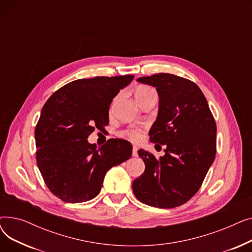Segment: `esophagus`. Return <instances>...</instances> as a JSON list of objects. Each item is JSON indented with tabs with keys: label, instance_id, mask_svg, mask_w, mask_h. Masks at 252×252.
<instances>
[{
	"label": "esophagus",
	"instance_id": "34e87169",
	"mask_svg": "<svg viewBox=\"0 0 252 252\" xmlns=\"http://www.w3.org/2000/svg\"><path fill=\"white\" fill-rule=\"evenodd\" d=\"M133 156H138V148L136 146L133 147Z\"/></svg>",
	"mask_w": 252,
	"mask_h": 252
}]
</instances>
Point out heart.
Here are the masks:
<instances>
[{
  "label": "heart",
  "mask_w": 252,
  "mask_h": 252,
  "mask_svg": "<svg viewBox=\"0 0 252 252\" xmlns=\"http://www.w3.org/2000/svg\"><path fill=\"white\" fill-rule=\"evenodd\" d=\"M153 90L151 88H148V87H141L139 88L137 91H136V95L137 94H145V93H149V92H152ZM126 135H127L129 138H131L133 140H138L140 139L141 137V134H140V130L139 129H136V128H133V129H128L126 131Z\"/></svg>",
  "instance_id": "1"
}]
</instances>
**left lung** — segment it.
<instances>
[{"label":"left lung","instance_id":"8db88e82","mask_svg":"<svg viewBox=\"0 0 252 252\" xmlns=\"http://www.w3.org/2000/svg\"><path fill=\"white\" fill-rule=\"evenodd\" d=\"M137 81L156 88L159 108L149 136L165 145L159 159L140 149L145 171L133 182L138 199L158 208L186 203L201 187L217 153V125L206 98L195 83L170 73Z\"/></svg>","mask_w":252,"mask_h":252}]
</instances>
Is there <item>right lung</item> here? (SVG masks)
<instances>
[{
	"instance_id": "obj_1",
	"label": "right lung",
	"mask_w": 252,
	"mask_h": 252,
	"mask_svg": "<svg viewBox=\"0 0 252 252\" xmlns=\"http://www.w3.org/2000/svg\"><path fill=\"white\" fill-rule=\"evenodd\" d=\"M134 75L76 79L45 103L34 130L36 163L49 190L68 203H81L101 191L106 173L127 160L133 146L109 139L97 147L88 142L95 128L109 123V106Z\"/></svg>"
}]
</instances>
